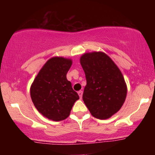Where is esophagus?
<instances>
[{"mask_svg":"<svg viewBox=\"0 0 155 155\" xmlns=\"http://www.w3.org/2000/svg\"><path fill=\"white\" fill-rule=\"evenodd\" d=\"M78 94H79V97H80V98H81V97H82L83 92L81 91V90H80V91L78 92Z\"/></svg>","mask_w":155,"mask_h":155,"instance_id":"esophagus-1","label":"esophagus"}]
</instances>
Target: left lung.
Segmentation results:
<instances>
[{"instance_id": "left-lung-1", "label": "left lung", "mask_w": 155, "mask_h": 155, "mask_svg": "<svg viewBox=\"0 0 155 155\" xmlns=\"http://www.w3.org/2000/svg\"><path fill=\"white\" fill-rule=\"evenodd\" d=\"M87 85L82 99L91 114L106 120L117 113L123 105L127 86L120 70L104 52L86 53L80 58Z\"/></svg>"}]
</instances>
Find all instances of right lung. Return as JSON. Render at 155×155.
Listing matches in <instances>:
<instances>
[{
  "mask_svg": "<svg viewBox=\"0 0 155 155\" xmlns=\"http://www.w3.org/2000/svg\"><path fill=\"white\" fill-rule=\"evenodd\" d=\"M71 65L70 59L58 57L51 58L44 64L32 84V101L37 110L49 120L56 122L65 120L74 103L79 99L66 78Z\"/></svg>",
  "mask_w": 155,
  "mask_h": 155,
  "instance_id": "1",
  "label": "right lung"
}]
</instances>
